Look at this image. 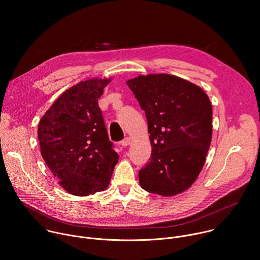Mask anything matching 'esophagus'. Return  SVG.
I'll return each instance as SVG.
<instances>
[{
	"label": "esophagus",
	"instance_id": "1",
	"mask_svg": "<svg viewBox=\"0 0 260 260\" xmlns=\"http://www.w3.org/2000/svg\"><path fill=\"white\" fill-rule=\"evenodd\" d=\"M129 143H131V139H129L128 137H125L123 140H121V141H120V145H121V146H123V147H125V146L129 145Z\"/></svg>",
	"mask_w": 260,
	"mask_h": 260
}]
</instances>
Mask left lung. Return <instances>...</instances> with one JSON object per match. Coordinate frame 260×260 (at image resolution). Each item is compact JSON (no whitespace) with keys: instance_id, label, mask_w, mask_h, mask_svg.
I'll return each mask as SVG.
<instances>
[{"instance_id":"obj_1","label":"left lung","mask_w":260,"mask_h":260,"mask_svg":"<svg viewBox=\"0 0 260 260\" xmlns=\"http://www.w3.org/2000/svg\"><path fill=\"white\" fill-rule=\"evenodd\" d=\"M145 111L150 161L139 172L141 187L172 197L189 188L202 171L212 138V105L196 84L168 74L126 81Z\"/></svg>"}]
</instances>
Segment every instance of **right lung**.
Listing matches in <instances>:
<instances>
[{
  "mask_svg": "<svg viewBox=\"0 0 260 260\" xmlns=\"http://www.w3.org/2000/svg\"><path fill=\"white\" fill-rule=\"evenodd\" d=\"M109 82L93 78L72 86L39 123L42 157L60 186L73 196L105 190L118 162L98 103Z\"/></svg>",
  "mask_w": 260,
  "mask_h": 260,
  "instance_id": "add662e5",
  "label": "right lung"
}]
</instances>
